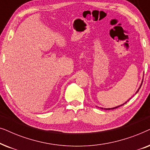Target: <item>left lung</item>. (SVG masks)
<instances>
[{"instance_id": "obj_1", "label": "left lung", "mask_w": 150, "mask_h": 150, "mask_svg": "<svg viewBox=\"0 0 150 150\" xmlns=\"http://www.w3.org/2000/svg\"><path fill=\"white\" fill-rule=\"evenodd\" d=\"M143 81H143H142V83H141V84L140 87H139V89H138V90H137V92H136V93H138V91H139V89H140V88H141V85H142ZM129 100H130V99H129ZM129 100H128V101H129ZM128 101H127V102H128ZM127 102H125V103H124V104H122V105H120V106H115V107H113V108H104V109H105V110H110V109H115V108H117L120 107V106H123V105H124V104H126ZM102 108V109H103V108Z\"/></svg>"}]
</instances>
